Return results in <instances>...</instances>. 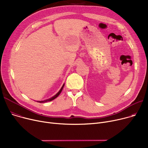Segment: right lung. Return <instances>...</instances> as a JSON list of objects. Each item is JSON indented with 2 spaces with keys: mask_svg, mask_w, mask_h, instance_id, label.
I'll list each match as a JSON object with an SVG mask.
<instances>
[{
  "mask_svg": "<svg viewBox=\"0 0 148 148\" xmlns=\"http://www.w3.org/2000/svg\"><path fill=\"white\" fill-rule=\"evenodd\" d=\"M64 84L63 85V86H62V88H61V89L59 90V91L55 95H54L53 97H52L51 98H49V99H45V100H43V101H37V102L38 103H46V102H49V101H52V100H53V99H54L55 98H56L57 97H58L59 95H60V94L61 93V92H62V90H63V87H64Z\"/></svg>",
  "mask_w": 148,
  "mask_h": 148,
  "instance_id": "obj_1",
  "label": "right lung"
}]
</instances>
